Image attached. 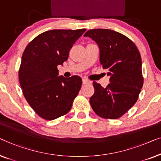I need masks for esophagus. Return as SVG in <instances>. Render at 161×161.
<instances>
[{"label": "esophagus", "instance_id": "obj_1", "mask_svg": "<svg viewBox=\"0 0 161 161\" xmlns=\"http://www.w3.org/2000/svg\"><path fill=\"white\" fill-rule=\"evenodd\" d=\"M90 83V81H88L87 80H86V79H83L82 80V84L84 85H87V84Z\"/></svg>", "mask_w": 161, "mask_h": 161}]
</instances>
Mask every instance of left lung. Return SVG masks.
Returning <instances> with one entry per match:
<instances>
[{"mask_svg": "<svg viewBox=\"0 0 161 161\" xmlns=\"http://www.w3.org/2000/svg\"><path fill=\"white\" fill-rule=\"evenodd\" d=\"M84 36L98 45L100 63L110 76L106 88L93 81L95 92L90 98V105L103 118H119L136 102L143 86L139 52L128 37L109 29L89 30Z\"/></svg>", "mask_w": 161, "mask_h": 161, "instance_id": "8db88e82", "label": "left lung"}]
</instances>
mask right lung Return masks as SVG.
<instances>
[{
    "instance_id": "right-lung-1",
    "label": "right lung",
    "mask_w": 161,
    "mask_h": 161,
    "mask_svg": "<svg viewBox=\"0 0 161 161\" xmlns=\"http://www.w3.org/2000/svg\"><path fill=\"white\" fill-rule=\"evenodd\" d=\"M79 30H52L29 43L22 56L19 83L29 105L36 114L53 120L67 114L80 91L79 76H58V65L69 58L70 49L85 32Z\"/></svg>"
}]
</instances>
